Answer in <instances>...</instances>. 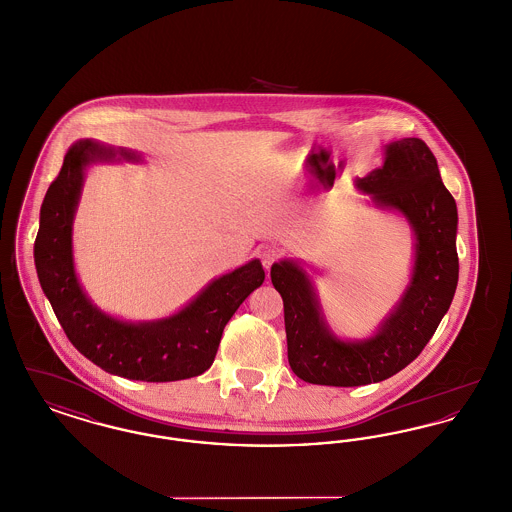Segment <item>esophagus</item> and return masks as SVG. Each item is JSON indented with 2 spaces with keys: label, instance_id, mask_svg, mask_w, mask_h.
Instances as JSON below:
<instances>
[{
  "label": "esophagus",
  "instance_id": "esophagus-1",
  "mask_svg": "<svg viewBox=\"0 0 512 512\" xmlns=\"http://www.w3.org/2000/svg\"><path fill=\"white\" fill-rule=\"evenodd\" d=\"M278 255H280L278 247H274V245H265V247L261 249V261H263V267L268 270L270 265L278 259Z\"/></svg>",
  "mask_w": 512,
  "mask_h": 512
}]
</instances>
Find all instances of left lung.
Returning <instances> with one entry per match:
<instances>
[{"label":"left lung","mask_w":512,"mask_h":512,"mask_svg":"<svg viewBox=\"0 0 512 512\" xmlns=\"http://www.w3.org/2000/svg\"><path fill=\"white\" fill-rule=\"evenodd\" d=\"M355 188L374 207L409 222L413 270L376 332L343 340L328 326L303 265L293 259L272 265L270 280L284 301L288 361L297 378L318 386H366L413 363L449 311L459 282L457 203L441 182L430 147L418 138L391 142L384 146V165L357 178Z\"/></svg>","instance_id":"obj_1"}]
</instances>
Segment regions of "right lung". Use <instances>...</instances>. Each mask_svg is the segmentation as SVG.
Returning a JSON list of instances; mask_svg holds the SVG:
<instances>
[{
	"label": "right lung",
	"mask_w": 512,
	"mask_h": 512,
	"mask_svg": "<svg viewBox=\"0 0 512 512\" xmlns=\"http://www.w3.org/2000/svg\"><path fill=\"white\" fill-rule=\"evenodd\" d=\"M121 159L140 163L142 155L96 140H78L69 147L40 209V230L34 242L40 286L67 338L105 372L142 382L199 376L213 365L226 322L245 297L263 284L265 270L259 259H251L211 280L171 317L132 322L103 313L76 276L73 222L86 171L96 163Z\"/></svg>",
	"instance_id": "obj_1"
}]
</instances>
